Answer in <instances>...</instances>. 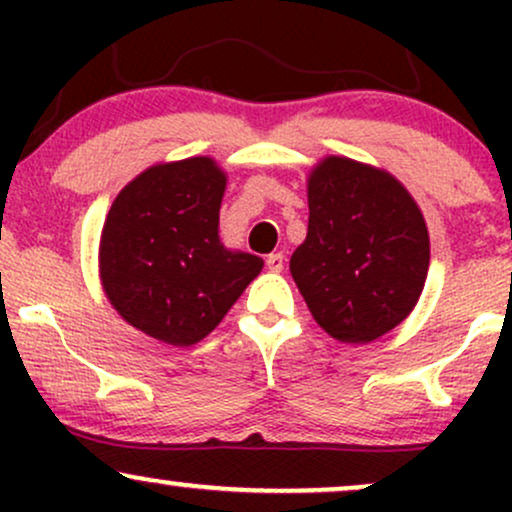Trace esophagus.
I'll return each instance as SVG.
<instances>
[{"mask_svg": "<svg viewBox=\"0 0 512 512\" xmlns=\"http://www.w3.org/2000/svg\"><path fill=\"white\" fill-rule=\"evenodd\" d=\"M267 269L269 272H281V269H284V255H281V252L267 255Z\"/></svg>", "mask_w": 512, "mask_h": 512, "instance_id": "esophagus-1", "label": "esophagus"}]
</instances>
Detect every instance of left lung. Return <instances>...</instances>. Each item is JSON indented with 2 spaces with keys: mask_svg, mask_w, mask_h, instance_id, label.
I'll list each match as a JSON object with an SVG mask.
<instances>
[{
  "mask_svg": "<svg viewBox=\"0 0 512 512\" xmlns=\"http://www.w3.org/2000/svg\"><path fill=\"white\" fill-rule=\"evenodd\" d=\"M308 236L291 274L310 313L346 344L383 337L411 313L428 274V231L392 175L330 156L308 180Z\"/></svg>",
  "mask_w": 512,
  "mask_h": 512,
  "instance_id": "1",
  "label": "left lung"
}]
</instances>
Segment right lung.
I'll return each mask as SVG.
<instances>
[{
  "label": "right lung",
  "mask_w": 512,
  "mask_h": 512,
  "mask_svg": "<svg viewBox=\"0 0 512 512\" xmlns=\"http://www.w3.org/2000/svg\"><path fill=\"white\" fill-rule=\"evenodd\" d=\"M226 175L211 158L144 170L120 195L101 236L105 296L163 344H197L223 320L262 260L219 240Z\"/></svg>",
  "instance_id": "obj_1"
}]
</instances>
